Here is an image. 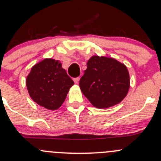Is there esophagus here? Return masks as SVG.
I'll return each instance as SVG.
<instances>
[{"label":"esophagus","instance_id":"obj_1","mask_svg":"<svg viewBox=\"0 0 161 161\" xmlns=\"http://www.w3.org/2000/svg\"><path fill=\"white\" fill-rule=\"evenodd\" d=\"M79 79H79V77H78V78H75V79H73V80H74V82H75V84H78V83H79Z\"/></svg>","mask_w":161,"mask_h":161}]
</instances>
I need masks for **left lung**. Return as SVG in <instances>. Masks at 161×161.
Listing matches in <instances>:
<instances>
[{"label":"left lung","instance_id":"1","mask_svg":"<svg viewBox=\"0 0 161 161\" xmlns=\"http://www.w3.org/2000/svg\"><path fill=\"white\" fill-rule=\"evenodd\" d=\"M126 65L113 58L93 55L79 81V87L92 106L106 109L123 100L130 89Z\"/></svg>","mask_w":161,"mask_h":161}]
</instances>
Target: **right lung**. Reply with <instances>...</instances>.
<instances>
[{
	"label": "right lung",
	"mask_w": 161,
	"mask_h": 161,
	"mask_svg": "<svg viewBox=\"0 0 161 161\" xmlns=\"http://www.w3.org/2000/svg\"><path fill=\"white\" fill-rule=\"evenodd\" d=\"M74 85L59 61L45 58L33 65L26 78L30 97L40 106L56 110L62 105Z\"/></svg>",
	"instance_id": "obj_1"
}]
</instances>
